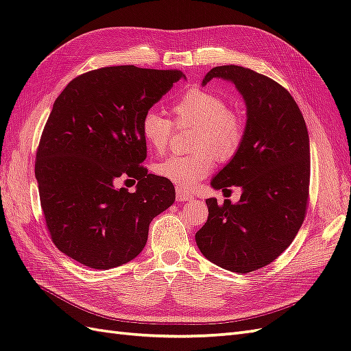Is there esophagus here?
Instances as JSON below:
<instances>
[{
	"label": "esophagus",
	"instance_id": "obj_1",
	"mask_svg": "<svg viewBox=\"0 0 351 351\" xmlns=\"http://www.w3.org/2000/svg\"><path fill=\"white\" fill-rule=\"evenodd\" d=\"M176 193H177V201H180V202H189L193 199V196L189 192L180 189V187H177Z\"/></svg>",
	"mask_w": 351,
	"mask_h": 351
}]
</instances>
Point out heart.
<instances>
[{
	"label": "heart",
	"instance_id": "1",
	"mask_svg": "<svg viewBox=\"0 0 351 351\" xmlns=\"http://www.w3.org/2000/svg\"><path fill=\"white\" fill-rule=\"evenodd\" d=\"M173 123L193 128L191 155H173L156 164V174L174 184L191 189L207 176L215 158L229 160L244 141L245 123L235 108L228 107L223 97L204 89L187 90L171 107ZM173 123L158 111H147L141 119L140 131L147 146L164 152L168 146Z\"/></svg>",
	"mask_w": 351,
	"mask_h": 351
}]
</instances>
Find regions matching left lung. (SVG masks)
Instances as JSON below:
<instances>
[{
  "mask_svg": "<svg viewBox=\"0 0 351 351\" xmlns=\"http://www.w3.org/2000/svg\"><path fill=\"white\" fill-rule=\"evenodd\" d=\"M232 82L247 106L240 150L213 178L215 189H243L241 198L219 205L205 199L208 219L196 232L210 262L247 274L267 267L293 241L306 215L310 193V138L304 116L289 90L269 77L238 65L215 66L202 84Z\"/></svg>",
  "mask_w": 351,
  "mask_h": 351,
  "instance_id": "8db88e82",
  "label": "left lung"
}]
</instances>
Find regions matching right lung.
Wrapping results in <instances>:
<instances>
[{
  "label": "right lung",
  "instance_id": "1",
  "mask_svg": "<svg viewBox=\"0 0 351 351\" xmlns=\"http://www.w3.org/2000/svg\"><path fill=\"white\" fill-rule=\"evenodd\" d=\"M182 77L180 70L104 66L75 77L56 98L36 178L50 237L68 258L95 269L132 261L153 217L173 205V183L141 165L147 146L140 125ZM119 178L136 181L137 191L116 190Z\"/></svg>",
  "mask_w": 351,
  "mask_h": 351
}]
</instances>
